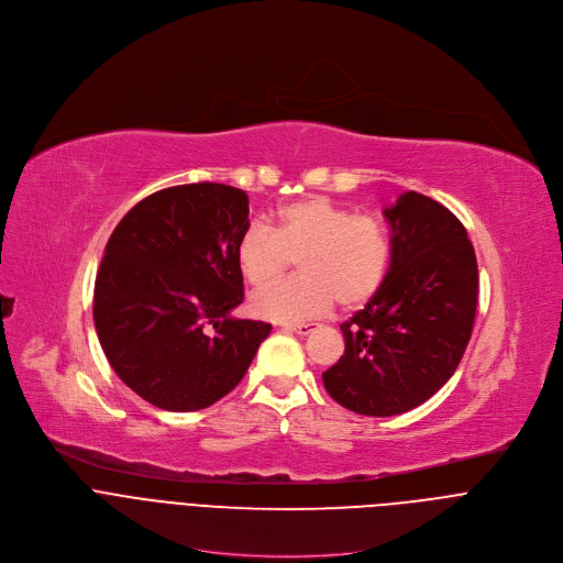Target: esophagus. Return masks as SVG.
<instances>
[{
    "mask_svg": "<svg viewBox=\"0 0 563 563\" xmlns=\"http://www.w3.org/2000/svg\"><path fill=\"white\" fill-rule=\"evenodd\" d=\"M285 330L298 334V336H307L316 330V323H298V325H285Z\"/></svg>",
    "mask_w": 563,
    "mask_h": 563,
    "instance_id": "obj_1",
    "label": "esophagus"
}]
</instances>
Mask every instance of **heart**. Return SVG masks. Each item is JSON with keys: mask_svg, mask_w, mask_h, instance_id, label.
Masks as SVG:
<instances>
[{"mask_svg": "<svg viewBox=\"0 0 563 563\" xmlns=\"http://www.w3.org/2000/svg\"><path fill=\"white\" fill-rule=\"evenodd\" d=\"M299 261L301 276L256 294L252 311L276 323L328 311L334 300L354 309L378 294L385 283L391 245L385 224L367 213L311 196L278 209L272 227L254 222L235 245L240 276L254 289L277 279Z\"/></svg>", "mask_w": 563, "mask_h": 563, "instance_id": "obj_1", "label": "heart"}]
</instances>
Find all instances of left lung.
Returning a JSON list of instances; mask_svg holds the SVG:
<instances>
[{"mask_svg":"<svg viewBox=\"0 0 563 563\" xmlns=\"http://www.w3.org/2000/svg\"><path fill=\"white\" fill-rule=\"evenodd\" d=\"M383 216L391 231L385 283L341 325L345 352L323 372L336 404L365 417L415 410L450 380L478 294L474 247L450 209L406 191Z\"/></svg>","mask_w":563,"mask_h":563,"instance_id":"left-lung-1","label":"left lung"}]
</instances>
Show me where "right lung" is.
<instances>
[{
  "label": "right lung",
  "instance_id": "add662e5",
  "mask_svg": "<svg viewBox=\"0 0 563 563\" xmlns=\"http://www.w3.org/2000/svg\"><path fill=\"white\" fill-rule=\"evenodd\" d=\"M247 227L245 191L198 183L144 198L111 233L96 278V332L115 374L146 404L169 412L213 406L269 336V323L231 316L243 302L235 245Z\"/></svg>",
  "mask_w": 563,
  "mask_h": 563
}]
</instances>
